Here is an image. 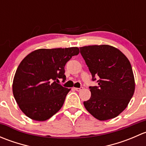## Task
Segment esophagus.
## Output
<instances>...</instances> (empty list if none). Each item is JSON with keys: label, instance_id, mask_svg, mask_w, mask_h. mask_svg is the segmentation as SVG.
Returning <instances> with one entry per match:
<instances>
[{"label": "esophagus", "instance_id": "34e87169", "mask_svg": "<svg viewBox=\"0 0 146 146\" xmlns=\"http://www.w3.org/2000/svg\"><path fill=\"white\" fill-rule=\"evenodd\" d=\"M82 88H83L82 87H81V88H74V90L76 91H80L82 90Z\"/></svg>", "mask_w": 146, "mask_h": 146}]
</instances>
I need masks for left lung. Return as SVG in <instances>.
Instances as JSON below:
<instances>
[{"mask_svg":"<svg viewBox=\"0 0 146 146\" xmlns=\"http://www.w3.org/2000/svg\"><path fill=\"white\" fill-rule=\"evenodd\" d=\"M92 80L99 77L98 86L90 87L91 97L83 104L87 111L100 121L114 119L127 107L135 90L131 65L118 48L110 45L80 47Z\"/></svg>","mask_w":146,"mask_h":146,"instance_id":"left-lung-1","label":"left lung"}]
</instances>
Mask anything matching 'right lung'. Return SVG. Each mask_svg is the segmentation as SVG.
<instances>
[{
    "mask_svg": "<svg viewBox=\"0 0 146 146\" xmlns=\"http://www.w3.org/2000/svg\"><path fill=\"white\" fill-rule=\"evenodd\" d=\"M78 47L39 48L32 51L17 67L13 82V93L27 117L43 121L58 112L70 88L57 83L66 80L64 67Z\"/></svg>",
    "mask_w": 146,
    "mask_h": 146,
    "instance_id": "add662e5",
    "label": "right lung"
}]
</instances>
